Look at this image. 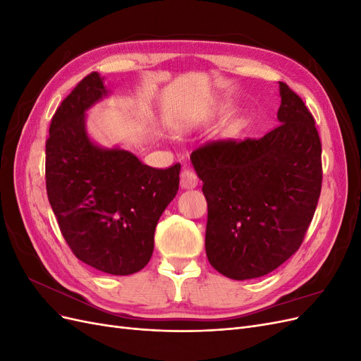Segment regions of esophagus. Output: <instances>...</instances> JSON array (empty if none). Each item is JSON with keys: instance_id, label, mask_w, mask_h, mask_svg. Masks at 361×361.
<instances>
[{"instance_id": "esophagus-1", "label": "esophagus", "mask_w": 361, "mask_h": 361, "mask_svg": "<svg viewBox=\"0 0 361 361\" xmlns=\"http://www.w3.org/2000/svg\"><path fill=\"white\" fill-rule=\"evenodd\" d=\"M199 185V178L194 170L183 169L180 173V187L185 190H192Z\"/></svg>"}]
</instances>
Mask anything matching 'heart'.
I'll use <instances>...</instances> for the list:
<instances>
[{
	"mask_svg": "<svg viewBox=\"0 0 361 361\" xmlns=\"http://www.w3.org/2000/svg\"><path fill=\"white\" fill-rule=\"evenodd\" d=\"M178 129H179V130H182V129H183V125H178Z\"/></svg>",
	"mask_w": 361,
	"mask_h": 361,
	"instance_id": "obj_1",
	"label": "heart"
}]
</instances>
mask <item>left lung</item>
Instances as JSON below:
<instances>
[{
  "label": "left lung",
  "mask_w": 361,
  "mask_h": 361,
  "mask_svg": "<svg viewBox=\"0 0 361 361\" xmlns=\"http://www.w3.org/2000/svg\"><path fill=\"white\" fill-rule=\"evenodd\" d=\"M279 126L259 140L214 141L191 154L207 202L204 248L223 276L269 274L302 243L321 194V140L301 97L279 82Z\"/></svg>",
  "instance_id": "8db88e82"
}]
</instances>
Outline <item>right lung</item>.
<instances>
[{
	"label": "right lung",
	"mask_w": 361,
	"mask_h": 361,
	"mask_svg": "<svg viewBox=\"0 0 361 361\" xmlns=\"http://www.w3.org/2000/svg\"><path fill=\"white\" fill-rule=\"evenodd\" d=\"M108 94L104 78L93 72L54 114L47 191L73 255L106 274L129 276L154 253L155 227L176 197L180 164L152 169L129 150L94 143L85 113Z\"/></svg>",
	"instance_id": "right-lung-1"
}]
</instances>
